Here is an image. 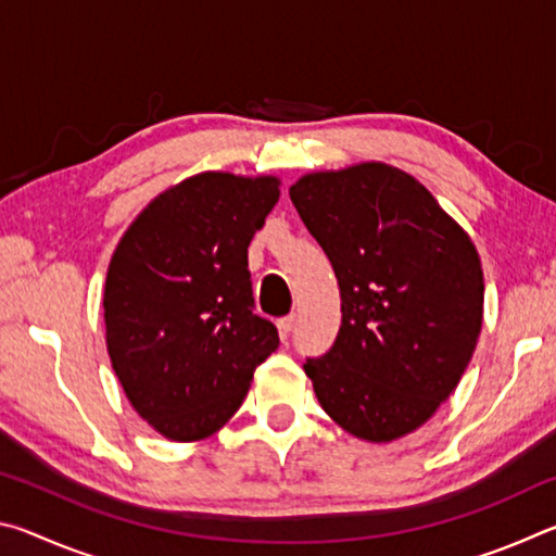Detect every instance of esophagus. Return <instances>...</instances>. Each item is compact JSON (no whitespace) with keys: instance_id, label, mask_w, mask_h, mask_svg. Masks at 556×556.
I'll use <instances>...</instances> for the list:
<instances>
[{"instance_id":"1","label":"esophagus","mask_w":556,"mask_h":556,"mask_svg":"<svg viewBox=\"0 0 556 556\" xmlns=\"http://www.w3.org/2000/svg\"><path fill=\"white\" fill-rule=\"evenodd\" d=\"M277 326H279V336H281V338H287V336L291 333V328H294V314H289V316H285V318H279Z\"/></svg>"}]
</instances>
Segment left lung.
Here are the masks:
<instances>
[{
    "label": "left lung",
    "instance_id": "obj_1",
    "mask_svg": "<svg viewBox=\"0 0 556 556\" xmlns=\"http://www.w3.org/2000/svg\"><path fill=\"white\" fill-rule=\"evenodd\" d=\"M331 260L341 331L304 370L324 412L372 444L412 434L456 390L483 326V269L468 232L417 178L363 162L289 188Z\"/></svg>",
    "mask_w": 556,
    "mask_h": 556
}]
</instances>
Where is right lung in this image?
Listing matches in <instances>:
<instances>
[{"instance_id": "obj_1", "label": "right lung", "mask_w": 556, "mask_h": 556, "mask_svg": "<svg viewBox=\"0 0 556 556\" xmlns=\"http://www.w3.org/2000/svg\"><path fill=\"white\" fill-rule=\"evenodd\" d=\"M279 201L277 176L203 172L166 188L117 242L105 341L135 412L199 441L240 409L277 328L252 312L248 248Z\"/></svg>"}]
</instances>
